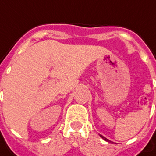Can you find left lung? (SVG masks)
<instances>
[{
	"label": "left lung",
	"instance_id": "8db88e82",
	"mask_svg": "<svg viewBox=\"0 0 156 156\" xmlns=\"http://www.w3.org/2000/svg\"><path fill=\"white\" fill-rule=\"evenodd\" d=\"M100 137H101L102 139H104V140H105V141H108V142H111V141L109 140H108V139H107V138L104 137V136H103V135H101V134H100Z\"/></svg>",
	"mask_w": 156,
	"mask_h": 156
}]
</instances>
